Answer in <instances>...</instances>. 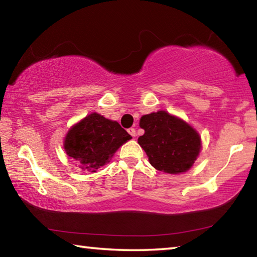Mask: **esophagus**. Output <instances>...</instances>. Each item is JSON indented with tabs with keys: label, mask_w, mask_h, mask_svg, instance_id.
<instances>
[{
	"label": "esophagus",
	"mask_w": 257,
	"mask_h": 257,
	"mask_svg": "<svg viewBox=\"0 0 257 257\" xmlns=\"http://www.w3.org/2000/svg\"><path fill=\"white\" fill-rule=\"evenodd\" d=\"M128 133H129L130 136L136 137V129H135V128H129L128 129Z\"/></svg>",
	"instance_id": "34e87169"
}]
</instances>
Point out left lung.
<instances>
[{
    "label": "left lung",
    "mask_w": 257,
    "mask_h": 257,
    "mask_svg": "<svg viewBox=\"0 0 257 257\" xmlns=\"http://www.w3.org/2000/svg\"><path fill=\"white\" fill-rule=\"evenodd\" d=\"M139 127L145 133L138 138V144L156 170L179 175L193 167L202 141L189 123L167 111H158L143 115Z\"/></svg>",
    "instance_id": "8db88e82"
}]
</instances>
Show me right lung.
<instances>
[{
    "label": "right lung",
    "instance_id": "1",
    "mask_svg": "<svg viewBox=\"0 0 257 257\" xmlns=\"http://www.w3.org/2000/svg\"><path fill=\"white\" fill-rule=\"evenodd\" d=\"M132 136L116 121L93 112L68 130L63 149L82 170L96 172Z\"/></svg>",
    "mask_w": 257,
    "mask_h": 257
}]
</instances>
